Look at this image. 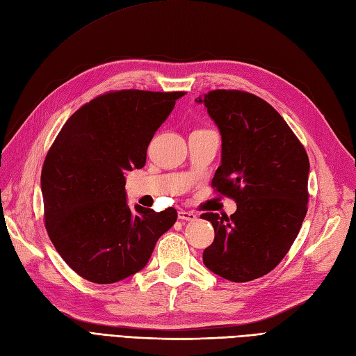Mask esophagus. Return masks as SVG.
<instances>
[{
  "mask_svg": "<svg viewBox=\"0 0 356 356\" xmlns=\"http://www.w3.org/2000/svg\"><path fill=\"white\" fill-rule=\"evenodd\" d=\"M178 218L182 221H196L197 215L195 212H188V211H179L178 212Z\"/></svg>",
  "mask_w": 356,
  "mask_h": 356,
  "instance_id": "obj_1",
  "label": "esophagus"
}]
</instances>
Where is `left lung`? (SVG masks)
I'll return each mask as SVG.
<instances>
[{"instance_id": "left-lung-1", "label": "left lung", "mask_w": 356, "mask_h": 356, "mask_svg": "<svg viewBox=\"0 0 356 356\" xmlns=\"http://www.w3.org/2000/svg\"><path fill=\"white\" fill-rule=\"evenodd\" d=\"M196 102L221 134V165L215 191L236 202L230 217L213 212V242L203 251L211 272L232 282H250L282 261L307 212L309 157L270 104L242 90L217 89Z\"/></svg>"}]
</instances>
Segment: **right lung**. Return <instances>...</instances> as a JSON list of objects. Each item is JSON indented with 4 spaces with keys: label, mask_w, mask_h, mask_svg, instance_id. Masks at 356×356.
<instances>
[{
    "label": "right lung",
    "mask_w": 356,
    "mask_h": 356,
    "mask_svg": "<svg viewBox=\"0 0 356 356\" xmlns=\"http://www.w3.org/2000/svg\"><path fill=\"white\" fill-rule=\"evenodd\" d=\"M184 93H104L75 111L50 147L41 170L46 230L88 281L114 284L139 272L175 224L174 208H129L124 174L144 168L148 144Z\"/></svg>",
    "instance_id": "1"
}]
</instances>
